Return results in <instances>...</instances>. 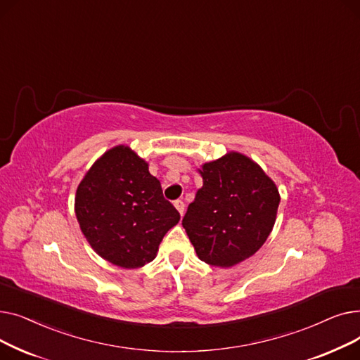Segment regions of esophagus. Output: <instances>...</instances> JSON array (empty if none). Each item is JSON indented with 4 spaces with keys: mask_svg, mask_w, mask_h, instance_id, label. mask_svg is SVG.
I'll use <instances>...</instances> for the list:
<instances>
[{
    "mask_svg": "<svg viewBox=\"0 0 360 360\" xmlns=\"http://www.w3.org/2000/svg\"><path fill=\"white\" fill-rule=\"evenodd\" d=\"M174 205H175V209L179 212V214L184 216V212H185V204H184V201H182V200H176V201L174 202Z\"/></svg>",
    "mask_w": 360,
    "mask_h": 360,
    "instance_id": "obj_1",
    "label": "esophagus"
}]
</instances>
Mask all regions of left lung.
I'll return each mask as SVG.
<instances>
[{"label":"left lung","instance_id":"8db88e82","mask_svg":"<svg viewBox=\"0 0 360 360\" xmlns=\"http://www.w3.org/2000/svg\"><path fill=\"white\" fill-rule=\"evenodd\" d=\"M198 172L202 186L182 226L201 261L233 267L254 255L271 233L278 190L259 165L238 151L204 163Z\"/></svg>","mask_w":360,"mask_h":360}]
</instances>
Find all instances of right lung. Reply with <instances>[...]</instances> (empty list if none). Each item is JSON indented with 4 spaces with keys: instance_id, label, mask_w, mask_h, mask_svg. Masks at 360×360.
Masks as SVG:
<instances>
[{
    "instance_id": "add662e5",
    "label": "right lung",
    "mask_w": 360,
    "mask_h": 360,
    "mask_svg": "<svg viewBox=\"0 0 360 360\" xmlns=\"http://www.w3.org/2000/svg\"><path fill=\"white\" fill-rule=\"evenodd\" d=\"M75 216L90 247L122 269L153 261L166 232L181 216L165 200L148 163L128 146L103 153L75 193Z\"/></svg>"
}]
</instances>
